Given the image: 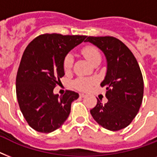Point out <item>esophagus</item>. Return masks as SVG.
I'll return each mask as SVG.
<instances>
[{
  "mask_svg": "<svg viewBox=\"0 0 157 157\" xmlns=\"http://www.w3.org/2000/svg\"><path fill=\"white\" fill-rule=\"evenodd\" d=\"M86 94H80V97L81 98H84V97H86Z\"/></svg>",
  "mask_w": 157,
  "mask_h": 157,
  "instance_id": "1",
  "label": "esophagus"
}]
</instances>
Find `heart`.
Returning a JSON list of instances; mask_svg holds the SVG:
<instances>
[{"label": "heart", "mask_w": 157, "mask_h": 157, "mask_svg": "<svg viewBox=\"0 0 157 157\" xmlns=\"http://www.w3.org/2000/svg\"><path fill=\"white\" fill-rule=\"evenodd\" d=\"M82 54L86 57L87 60H88L90 63L94 65L97 62H101L102 59V55H101L99 50L98 48L93 45H88L84 47L81 50ZM72 64H73V57L71 54H67L63 59V69L66 72L70 71V70L72 67ZM94 80L90 79L85 78V77H79L73 82L74 86L76 89H78L80 90H88L93 85Z\"/></svg>", "instance_id": "obj_1"}]
</instances>
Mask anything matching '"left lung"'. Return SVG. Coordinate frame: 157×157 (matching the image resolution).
Here are the masks:
<instances>
[{
    "mask_svg": "<svg viewBox=\"0 0 157 157\" xmlns=\"http://www.w3.org/2000/svg\"><path fill=\"white\" fill-rule=\"evenodd\" d=\"M107 59V73L101 86L106 87L107 103L100 100L90 110L98 124L112 131L127 127L138 114L144 98V79L133 53L113 36H88Z\"/></svg>",
    "mask_w": 157,
    "mask_h": 157,
    "instance_id": "8db88e82",
    "label": "left lung"
}]
</instances>
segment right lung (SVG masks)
<instances>
[{"label":"right lung","mask_w":157,"mask_h":157,"mask_svg":"<svg viewBox=\"0 0 157 157\" xmlns=\"http://www.w3.org/2000/svg\"><path fill=\"white\" fill-rule=\"evenodd\" d=\"M86 36L43 34L24 50L16 76V95L23 117L33 129L50 133L67 119L71 104L79 94L67 90L63 96L54 89L64 76L63 59Z\"/></svg>","instance_id":"add662e5"}]
</instances>
